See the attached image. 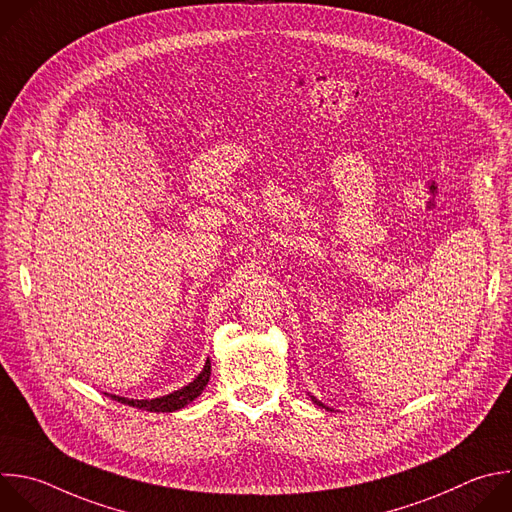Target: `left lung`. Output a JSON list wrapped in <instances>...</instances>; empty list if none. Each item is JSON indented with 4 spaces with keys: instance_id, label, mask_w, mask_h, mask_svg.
Instances as JSON below:
<instances>
[{
    "instance_id": "1",
    "label": "left lung",
    "mask_w": 512,
    "mask_h": 512,
    "mask_svg": "<svg viewBox=\"0 0 512 512\" xmlns=\"http://www.w3.org/2000/svg\"><path fill=\"white\" fill-rule=\"evenodd\" d=\"M309 398H311V402H313V404H317V406H321V408H325V410H329V412H333V410H331V408H329V406H325V404H321V402H319V400H317V398H315V396H311V394H309Z\"/></svg>"
}]
</instances>
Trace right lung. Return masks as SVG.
I'll list each match as a JSON object with an SVG mask.
<instances>
[{"instance_id":"1","label":"right lung","mask_w":512,"mask_h":512,"mask_svg":"<svg viewBox=\"0 0 512 512\" xmlns=\"http://www.w3.org/2000/svg\"><path fill=\"white\" fill-rule=\"evenodd\" d=\"M209 378H211V362L207 360L203 372H201L191 384L183 386L181 390L170 392V394H166V396H160V398H152V400H132V398H124V396H116V394H106V392H104V394L110 396L112 400L120 402V404H126V406L138 408V410H146V412H175V410H181V408H185L187 404H191L195 398H199V396L203 394V390L207 388Z\"/></svg>"}]
</instances>
